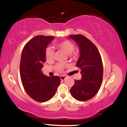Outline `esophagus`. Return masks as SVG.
Listing matches in <instances>:
<instances>
[{
    "mask_svg": "<svg viewBox=\"0 0 127 127\" xmlns=\"http://www.w3.org/2000/svg\"><path fill=\"white\" fill-rule=\"evenodd\" d=\"M60 79H61V80H62V81L66 79V77L64 75H61V77H60Z\"/></svg>",
    "mask_w": 127,
    "mask_h": 127,
    "instance_id": "obj_1",
    "label": "esophagus"
}]
</instances>
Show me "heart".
Listing matches in <instances>:
<instances>
[{
	"mask_svg": "<svg viewBox=\"0 0 127 127\" xmlns=\"http://www.w3.org/2000/svg\"><path fill=\"white\" fill-rule=\"evenodd\" d=\"M56 46L63 50L64 52H65L67 55H72L73 52L74 51L75 46L74 44L69 40H64V41H61V42H57L55 44ZM45 56H46V61L49 63H51L53 61L54 59V51L51 47L46 48V51H45ZM66 64L64 63H58L55 66V70L57 72H63L64 69L66 67Z\"/></svg>",
	"mask_w": 127,
	"mask_h": 127,
	"instance_id": "heart-1",
	"label": "heart"
}]
</instances>
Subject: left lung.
Wrapping results in <instances>:
<instances>
[{"mask_svg": "<svg viewBox=\"0 0 127 127\" xmlns=\"http://www.w3.org/2000/svg\"><path fill=\"white\" fill-rule=\"evenodd\" d=\"M78 45L80 50L76 66L81 70V79L75 80L70 92L74 98L85 102L96 95L103 79V64L100 54L96 46L82 34L69 36Z\"/></svg>", "mask_w": 127, "mask_h": 127, "instance_id": "left-lung-1", "label": "left lung"}]
</instances>
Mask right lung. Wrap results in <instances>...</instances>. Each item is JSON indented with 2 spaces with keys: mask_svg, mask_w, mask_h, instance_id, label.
Wrapping results in <instances>:
<instances>
[{
  "mask_svg": "<svg viewBox=\"0 0 127 127\" xmlns=\"http://www.w3.org/2000/svg\"><path fill=\"white\" fill-rule=\"evenodd\" d=\"M53 38L52 36L34 37L25 45L21 55L20 75L22 85L29 95L38 102L51 99L61 81L58 76L47 77L41 71L46 61V47Z\"/></svg>",
  "mask_w": 127,
  "mask_h": 127,
  "instance_id": "add662e5",
  "label": "right lung"
}]
</instances>
